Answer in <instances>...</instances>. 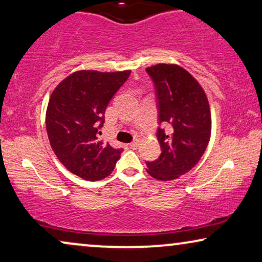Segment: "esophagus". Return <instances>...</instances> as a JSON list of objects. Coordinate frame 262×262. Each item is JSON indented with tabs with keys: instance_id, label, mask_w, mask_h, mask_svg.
<instances>
[{
	"instance_id": "1",
	"label": "esophagus",
	"mask_w": 262,
	"mask_h": 262,
	"mask_svg": "<svg viewBox=\"0 0 262 262\" xmlns=\"http://www.w3.org/2000/svg\"><path fill=\"white\" fill-rule=\"evenodd\" d=\"M138 146H139V141H138V140H134V141L129 143V147H130V148H133V149L138 148Z\"/></svg>"
}]
</instances>
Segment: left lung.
Masks as SVG:
<instances>
[{
  "label": "left lung",
  "instance_id": "left-lung-1",
  "mask_svg": "<svg viewBox=\"0 0 262 262\" xmlns=\"http://www.w3.org/2000/svg\"><path fill=\"white\" fill-rule=\"evenodd\" d=\"M153 82L158 109L157 139L161 154L146 161L156 179L172 180L194 167L203 156L211 133V115L202 86L178 65L158 64L146 69Z\"/></svg>",
  "mask_w": 262,
  "mask_h": 262
}]
</instances>
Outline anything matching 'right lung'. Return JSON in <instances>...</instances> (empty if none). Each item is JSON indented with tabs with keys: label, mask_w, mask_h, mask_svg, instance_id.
I'll list each match as a JSON object with an SVG mask.
<instances>
[{
	"label": "right lung",
	"mask_w": 262,
	"mask_h": 262,
	"mask_svg": "<svg viewBox=\"0 0 262 262\" xmlns=\"http://www.w3.org/2000/svg\"><path fill=\"white\" fill-rule=\"evenodd\" d=\"M130 71H78L54 89L46 112V130L60 163L80 178L96 182L108 177L123 148L98 139L104 113Z\"/></svg>",
	"instance_id": "right-lung-1"
}]
</instances>
